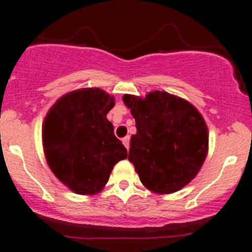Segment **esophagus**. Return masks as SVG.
I'll return each mask as SVG.
<instances>
[{
	"mask_svg": "<svg viewBox=\"0 0 252 252\" xmlns=\"http://www.w3.org/2000/svg\"><path fill=\"white\" fill-rule=\"evenodd\" d=\"M122 141H123V145L126 147V150H128L129 145H130V138H129V135L126 136V138H123V140H122Z\"/></svg>",
	"mask_w": 252,
	"mask_h": 252,
	"instance_id": "obj_1",
	"label": "esophagus"
}]
</instances>
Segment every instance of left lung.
Here are the masks:
<instances>
[{
    "label": "left lung",
    "instance_id": "1",
    "mask_svg": "<svg viewBox=\"0 0 252 252\" xmlns=\"http://www.w3.org/2000/svg\"><path fill=\"white\" fill-rule=\"evenodd\" d=\"M123 101L136 126L128 158L142 184L156 194H172L189 184L208 151L201 113L166 91H152L144 98L124 95Z\"/></svg>",
    "mask_w": 252,
    "mask_h": 252
}]
</instances>
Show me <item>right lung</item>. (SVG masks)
Returning a JSON list of instances; mask_svg holds the SVG:
<instances>
[{
	"mask_svg": "<svg viewBox=\"0 0 252 252\" xmlns=\"http://www.w3.org/2000/svg\"><path fill=\"white\" fill-rule=\"evenodd\" d=\"M114 97L98 88L65 94L48 111L42 142L53 174L79 195L101 191L114 164L128 157L106 116Z\"/></svg>",
	"mask_w": 252,
	"mask_h": 252,
	"instance_id": "obj_1",
	"label": "right lung"
}]
</instances>
